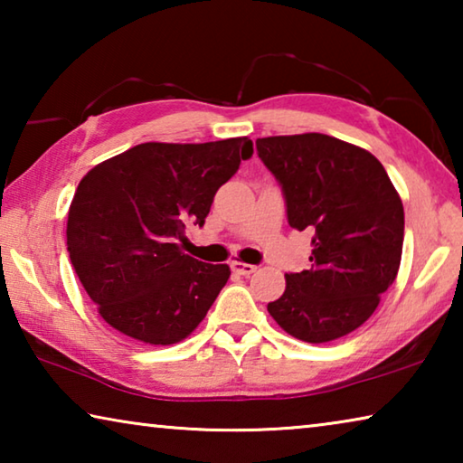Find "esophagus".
I'll use <instances>...</instances> for the list:
<instances>
[{"instance_id":"34e87169","label":"esophagus","mask_w":463,"mask_h":463,"mask_svg":"<svg viewBox=\"0 0 463 463\" xmlns=\"http://www.w3.org/2000/svg\"><path fill=\"white\" fill-rule=\"evenodd\" d=\"M231 269L234 271V273H239V276H250V273H255V265H250V263H242V261H232L231 263Z\"/></svg>"}]
</instances>
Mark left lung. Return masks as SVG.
<instances>
[{
    "label": "left lung",
    "mask_w": 463,
    "mask_h": 463,
    "mask_svg": "<svg viewBox=\"0 0 463 463\" xmlns=\"http://www.w3.org/2000/svg\"><path fill=\"white\" fill-rule=\"evenodd\" d=\"M286 195L288 222L312 232V268L286 273L268 304L288 335L328 343L378 308L402 257L404 208L386 169L362 146L320 132L257 138Z\"/></svg>",
    "instance_id": "obj_1"
}]
</instances>
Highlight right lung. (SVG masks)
Wrapping results in <instances>:
<instances>
[{
  "mask_svg": "<svg viewBox=\"0 0 463 463\" xmlns=\"http://www.w3.org/2000/svg\"><path fill=\"white\" fill-rule=\"evenodd\" d=\"M253 155L249 137L214 143H143L98 163L77 185L67 218L75 273L116 331L146 345L190 336L231 278L177 241L206 222L218 187Z\"/></svg>",
  "mask_w": 463,
  "mask_h": 463,
  "instance_id": "add662e5",
  "label": "right lung"
}]
</instances>
